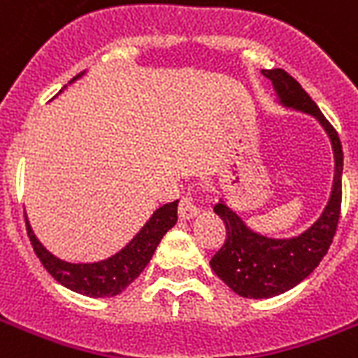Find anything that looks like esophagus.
Instances as JSON below:
<instances>
[{"label":"esophagus","instance_id":"obj_1","mask_svg":"<svg viewBox=\"0 0 358 358\" xmlns=\"http://www.w3.org/2000/svg\"><path fill=\"white\" fill-rule=\"evenodd\" d=\"M201 213L199 206H196L195 202L191 196H185L180 201V206H178V215L182 221H189V219H195L196 215Z\"/></svg>","mask_w":358,"mask_h":358}]
</instances>
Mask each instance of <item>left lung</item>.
<instances>
[{"mask_svg": "<svg viewBox=\"0 0 358 358\" xmlns=\"http://www.w3.org/2000/svg\"><path fill=\"white\" fill-rule=\"evenodd\" d=\"M275 89V102L284 109L310 115L331 141L334 157L333 185L320 217L301 234L273 238L252 230L243 217L229 206L223 196L213 212L223 219L227 229L224 245L215 252L210 266L234 294L247 299H269L295 288L310 275L333 243L342 204L344 152L338 134L329 124L303 87L284 70H262Z\"/></svg>", "mask_w": 358, "mask_h": 358, "instance_id": "1", "label": "left lung"}]
</instances>
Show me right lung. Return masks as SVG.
Listing matches in <instances>:
<instances>
[{
    "label": "right lung",
    "instance_id": "right-lung-1",
    "mask_svg": "<svg viewBox=\"0 0 358 358\" xmlns=\"http://www.w3.org/2000/svg\"><path fill=\"white\" fill-rule=\"evenodd\" d=\"M85 72H81L69 81L72 85L74 81L83 78ZM66 85L63 87V91ZM61 91V92H63ZM178 221V201L163 204L152 213V217L146 221L143 229L135 234V238L126 247L109 256L106 260L89 262V264H74L66 262L52 255L44 245L38 241L33 229H31L27 215H25V227L31 245L35 249V255L46 267V271L52 275L64 288L72 289L76 294L87 295V297H115L120 292L128 288L135 278L139 277L143 269L148 266L154 250L162 241V238L173 229Z\"/></svg>",
    "mask_w": 358,
    "mask_h": 358
}]
</instances>
